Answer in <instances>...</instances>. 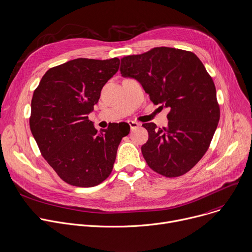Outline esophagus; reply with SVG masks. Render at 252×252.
Here are the masks:
<instances>
[{"label":"esophagus","instance_id":"34e87169","mask_svg":"<svg viewBox=\"0 0 252 252\" xmlns=\"http://www.w3.org/2000/svg\"><path fill=\"white\" fill-rule=\"evenodd\" d=\"M128 124H129L131 130H134V129H136L137 127L140 126V124L138 122H135V121H128Z\"/></svg>","mask_w":252,"mask_h":252}]
</instances>
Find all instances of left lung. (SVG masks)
<instances>
[{
  "label": "left lung",
  "mask_w": 252,
  "mask_h": 252,
  "mask_svg": "<svg viewBox=\"0 0 252 252\" xmlns=\"http://www.w3.org/2000/svg\"><path fill=\"white\" fill-rule=\"evenodd\" d=\"M120 71L137 80L154 104L170 109L167 128L143 124L148 166L169 178L186 174L207 152L220 121L216 86L205 65L190 52L162 46L123 58Z\"/></svg>",
  "instance_id": "8db88e82"
}]
</instances>
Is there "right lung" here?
<instances>
[{"label": "right lung", "instance_id": "add662e5", "mask_svg": "<svg viewBox=\"0 0 252 252\" xmlns=\"http://www.w3.org/2000/svg\"><path fill=\"white\" fill-rule=\"evenodd\" d=\"M119 65L117 58L72 60L48 69L33 92L32 134L42 157L69 185L88 188L107 179L118 146L129 134L118 124L98 132L88 119Z\"/></svg>", "mask_w": 252, "mask_h": 252}]
</instances>
